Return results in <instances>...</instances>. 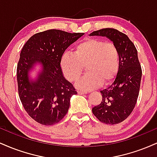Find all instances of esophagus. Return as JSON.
Returning <instances> with one entry per match:
<instances>
[{
  "mask_svg": "<svg viewBox=\"0 0 157 157\" xmlns=\"http://www.w3.org/2000/svg\"><path fill=\"white\" fill-rule=\"evenodd\" d=\"M77 93H78V94H87V92H86V91H81V90H80V91H77Z\"/></svg>",
  "mask_w": 157,
  "mask_h": 157,
  "instance_id": "34e87169",
  "label": "esophagus"
}]
</instances>
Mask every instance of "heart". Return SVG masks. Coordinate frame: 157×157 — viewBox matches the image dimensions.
I'll return each instance as SVG.
<instances>
[{"mask_svg":"<svg viewBox=\"0 0 157 157\" xmlns=\"http://www.w3.org/2000/svg\"><path fill=\"white\" fill-rule=\"evenodd\" d=\"M60 66L64 77L70 82H76L86 66L88 72L77 86L79 89L89 91L102 83L109 84L116 78L120 68V55L113 43L87 38L75 46L73 53L65 52Z\"/></svg>","mask_w":157,"mask_h":157,"instance_id":"obj_1","label":"heart"}]
</instances>
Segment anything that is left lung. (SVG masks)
Returning <instances> with one entry per match:
<instances>
[{
  "label": "left lung",
  "instance_id": "left-lung-1",
  "mask_svg": "<svg viewBox=\"0 0 157 157\" xmlns=\"http://www.w3.org/2000/svg\"><path fill=\"white\" fill-rule=\"evenodd\" d=\"M109 38L117 47L120 55V68L109 87L100 91L102 100L92 112L100 122L114 125L125 120L134 110L140 92L142 68L137 51L125 34L111 28L102 29L90 34Z\"/></svg>",
  "mask_w": 157,
  "mask_h": 157
}]
</instances>
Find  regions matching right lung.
<instances>
[{"label": "right lung", "mask_w": 157, "mask_h": 157, "mask_svg": "<svg viewBox=\"0 0 157 157\" xmlns=\"http://www.w3.org/2000/svg\"><path fill=\"white\" fill-rule=\"evenodd\" d=\"M83 35L49 29L35 34L23 46L17 67L19 97L27 113L38 123L55 125L67 113L70 98L77 91L63 77L60 60L65 50ZM36 62L43 70L37 80L30 81L28 72Z\"/></svg>", "instance_id": "1"}]
</instances>
